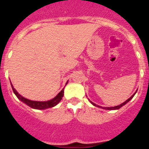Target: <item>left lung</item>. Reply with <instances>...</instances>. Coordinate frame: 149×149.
<instances>
[{
	"label": "left lung",
	"instance_id": "obj_1",
	"mask_svg": "<svg viewBox=\"0 0 149 149\" xmlns=\"http://www.w3.org/2000/svg\"><path fill=\"white\" fill-rule=\"evenodd\" d=\"M136 92H137V91H136ZM136 92H135V93H134V94H133V95H132V97H131L128 98V99H127V100H126V101H125V102H124V103H122V104H120V105H118V106H115V107H100V106H99V105H97V104H94V103H93V102H91V100H90V101H91V104H93V106L98 107H100V108L105 109V110H118V109L120 108L121 107H123V106H124V105H125V104H127V102L130 101V100H132V98H133V97H134V94L136 93Z\"/></svg>",
	"mask_w": 149,
	"mask_h": 149
}]
</instances>
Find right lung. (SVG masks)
Segmentation results:
<instances>
[{
    "mask_svg": "<svg viewBox=\"0 0 149 149\" xmlns=\"http://www.w3.org/2000/svg\"><path fill=\"white\" fill-rule=\"evenodd\" d=\"M66 84H67V83H66ZM11 87H12L13 92L15 93V95L17 96V97L20 100H22L23 103L27 104L28 106H29L30 107H31V108L38 109V110H44V109L53 107L57 105V104L60 102L62 98L63 97V95H64V89H63V90L57 94V96H56L53 99L50 100H47V101H35V100H31L26 99V98L23 97L22 95H20L19 93L17 92V91L14 88V86H12V84H11Z\"/></svg>",
    "mask_w": 149,
    "mask_h": 149,
    "instance_id": "1",
    "label": "right lung"
}]
</instances>
